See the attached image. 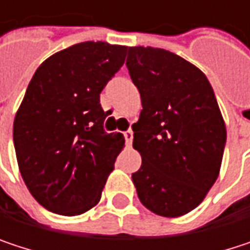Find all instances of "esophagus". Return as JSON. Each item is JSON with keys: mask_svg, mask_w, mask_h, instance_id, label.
<instances>
[{"mask_svg": "<svg viewBox=\"0 0 250 250\" xmlns=\"http://www.w3.org/2000/svg\"><path fill=\"white\" fill-rule=\"evenodd\" d=\"M123 134H125V145H127V146H131V142H133V131H131V130H127Z\"/></svg>", "mask_w": 250, "mask_h": 250, "instance_id": "esophagus-1", "label": "esophagus"}]
</instances>
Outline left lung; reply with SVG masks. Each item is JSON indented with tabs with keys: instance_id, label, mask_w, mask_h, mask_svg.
<instances>
[{
	"instance_id": "8db88e82",
	"label": "left lung",
	"mask_w": 250,
	"mask_h": 250,
	"mask_svg": "<svg viewBox=\"0 0 250 250\" xmlns=\"http://www.w3.org/2000/svg\"><path fill=\"white\" fill-rule=\"evenodd\" d=\"M125 65L143 107L133 125L139 200L158 216H184L206 198L222 167L226 125L214 91L197 66L165 49L128 47Z\"/></svg>"
}]
</instances>
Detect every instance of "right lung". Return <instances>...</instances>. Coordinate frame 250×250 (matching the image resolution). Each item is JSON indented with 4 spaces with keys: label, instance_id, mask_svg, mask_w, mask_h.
Returning a JSON list of instances; mask_svg holds the SVG:
<instances>
[{
    "label": "right lung",
    "instance_id": "1",
    "mask_svg": "<svg viewBox=\"0 0 250 250\" xmlns=\"http://www.w3.org/2000/svg\"><path fill=\"white\" fill-rule=\"evenodd\" d=\"M125 46L83 42L47 58L16 114L13 139L20 174L46 210L79 216L101 198L125 146L105 133L100 94L123 66Z\"/></svg>",
    "mask_w": 250,
    "mask_h": 250
}]
</instances>
